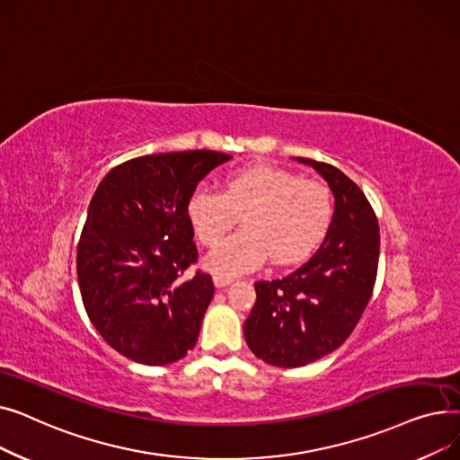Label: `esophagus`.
<instances>
[{
  "label": "esophagus",
  "mask_w": 460,
  "mask_h": 460,
  "mask_svg": "<svg viewBox=\"0 0 460 460\" xmlns=\"http://www.w3.org/2000/svg\"><path fill=\"white\" fill-rule=\"evenodd\" d=\"M233 281V278L231 276H226V274H214V285L217 287V288H222V287H227L229 283Z\"/></svg>",
  "instance_id": "obj_1"
}]
</instances>
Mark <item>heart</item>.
I'll return each instance as SVG.
<instances>
[{
    "label": "heart",
    "instance_id": "heart-1",
    "mask_svg": "<svg viewBox=\"0 0 460 460\" xmlns=\"http://www.w3.org/2000/svg\"><path fill=\"white\" fill-rule=\"evenodd\" d=\"M240 214L246 227L217 244L208 264L226 274L257 267L270 255L287 264L304 259L330 227L333 196L326 184L270 165H248L226 179V191L199 186L188 201L190 222L203 244H216Z\"/></svg>",
    "mask_w": 460,
    "mask_h": 460
}]
</instances>
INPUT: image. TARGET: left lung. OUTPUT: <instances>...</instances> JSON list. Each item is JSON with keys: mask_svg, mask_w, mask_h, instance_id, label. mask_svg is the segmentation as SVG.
Masks as SVG:
<instances>
[{"mask_svg": "<svg viewBox=\"0 0 460 460\" xmlns=\"http://www.w3.org/2000/svg\"><path fill=\"white\" fill-rule=\"evenodd\" d=\"M298 162L326 179L335 212L323 244L305 262L283 278L255 281L246 343L276 367H302L340 349L366 311L378 269V220L364 191L330 164Z\"/></svg>", "mask_w": 460, "mask_h": 460, "instance_id": "left-lung-1", "label": "left lung"}]
</instances>
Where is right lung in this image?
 <instances>
[{"mask_svg": "<svg viewBox=\"0 0 460 460\" xmlns=\"http://www.w3.org/2000/svg\"><path fill=\"white\" fill-rule=\"evenodd\" d=\"M231 158L137 156L115 165L89 203L76 253L82 300L102 340L137 364H173L198 341L214 283L201 270L184 278L198 262L188 201Z\"/></svg>", "mask_w": 460, "mask_h": 460, "instance_id": "obj_1", "label": "right lung"}]
</instances>
